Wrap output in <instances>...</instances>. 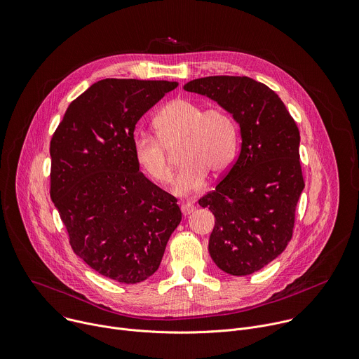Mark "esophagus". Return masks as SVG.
Listing matches in <instances>:
<instances>
[{
  "label": "esophagus",
  "instance_id": "obj_1",
  "mask_svg": "<svg viewBox=\"0 0 359 359\" xmlns=\"http://www.w3.org/2000/svg\"><path fill=\"white\" fill-rule=\"evenodd\" d=\"M195 210V206L192 205V203H189V202H184L182 205H181V212H182V215H189V213H192Z\"/></svg>",
  "mask_w": 359,
  "mask_h": 359
}]
</instances>
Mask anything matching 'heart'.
Returning <instances> with one entry per match:
<instances>
[{"mask_svg":"<svg viewBox=\"0 0 359 359\" xmlns=\"http://www.w3.org/2000/svg\"><path fill=\"white\" fill-rule=\"evenodd\" d=\"M156 137L141 134L134 140V157L151 181L164 185L171 180L168 153L177 151L181 168L171 191L185 196L205 187L208 172L221 175L231 165L238 146V128L222 109L205 110L188 99H175L154 117Z\"/></svg>","mask_w":359,"mask_h":359,"instance_id":"heart-1","label":"heart"}]
</instances>
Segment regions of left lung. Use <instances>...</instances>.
<instances>
[{
    "label": "left lung",
    "instance_id": "8db88e82",
    "mask_svg": "<svg viewBox=\"0 0 359 359\" xmlns=\"http://www.w3.org/2000/svg\"><path fill=\"white\" fill-rule=\"evenodd\" d=\"M217 102L241 127V153L199 199L215 215L209 255L232 276L252 274L287 246L304 189L300 131L281 99L248 76H208L184 85Z\"/></svg>",
    "mask_w": 359,
    "mask_h": 359
}]
</instances>
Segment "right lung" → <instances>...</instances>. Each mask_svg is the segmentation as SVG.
<instances>
[{"label":"right lung","mask_w":359,"mask_h":359,"mask_svg":"<svg viewBox=\"0 0 359 359\" xmlns=\"http://www.w3.org/2000/svg\"><path fill=\"white\" fill-rule=\"evenodd\" d=\"M177 82L103 79L72 102L50 140V198L74 252L118 283L160 267L182 213L140 172L134 128Z\"/></svg>","instance_id":"add662e5"}]
</instances>
